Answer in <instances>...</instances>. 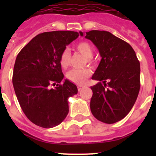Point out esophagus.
<instances>
[{"instance_id": "obj_1", "label": "esophagus", "mask_w": 156, "mask_h": 156, "mask_svg": "<svg viewBox=\"0 0 156 156\" xmlns=\"http://www.w3.org/2000/svg\"><path fill=\"white\" fill-rule=\"evenodd\" d=\"M83 87H84V86H83V85H79V86H78V90H79V91H80V90H82Z\"/></svg>"}]
</instances>
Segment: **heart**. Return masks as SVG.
<instances>
[{"mask_svg": "<svg viewBox=\"0 0 156 156\" xmlns=\"http://www.w3.org/2000/svg\"><path fill=\"white\" fill-rule=\"evenodd\" d=\"M76 49L83 55L87 58L88 62H91V58L94 53L93 48L89 43L83 41L76 45ZM70 63V52L68 50L63 51L60 56V65L63 69H66ZM91 69L90 68L73 69L67 73V78L71 82L76 84L84 83L86 80L91 75Z\"/></svg>", "mask_w": 156, "mask_h": 156, "instance_id": "heart-1", "label": "heart"}]
</instances>
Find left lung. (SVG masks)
I'll return each instance as SVG.
<instances>
[{
  "label": "left lung",
  "instance_id": "1",
  "mask_svg": "<svg viewBox=\"0 0 156 156\" xmlns=\"http://www.w3.org/2000/svg\"><path fill=\"white\" fill-rule=\"evenodd\" d=\"M85 38L97 47L101 57L92 79L103 84L98 82L90 87V111L98 120L115 123L129 113L137 100L140 62L132 47L109 32L91 30Z\"/></svg>",
  "mask_w": 156,
  "mask_h": 156
}]
</instances>
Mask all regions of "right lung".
Listing matches in <instances>:
<instances>
[{
    "label": "right lung",
    "instance_id": "1",
    "mask_svg": "<svg viewBox=\"0 0 156 156\" xmlns=\"http://www.w3.org/2000/svg\"><path fill=\"white\" fill-rule=\"evenodd\" d=\"M78 37L74 31L45 32L34 37L16 57L14 90L25 115L37 126L55 127L68 115L69 98L78 90L73 83L63 80L60 56Z\"/></svg>",
    "mask_w": 156,
    "mask_h": 156
}]
</instances>
